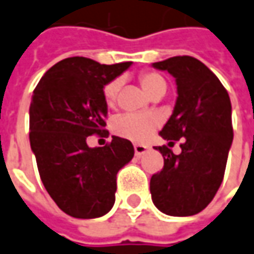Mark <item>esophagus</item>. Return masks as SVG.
<instances>
[{
    "label": "esophagus",
    "mask_w": 254,
    "mask_h": 254,
    "mask_svg": "<svg viewBox=\"0 0 254 254\" xmlns=\"http://www.w3.org/2000/svg\"><path fill=\"white\" fill-rule=\"evenodd\" d=\"M147 149L148 148L145 147V145H141V144H135V145H134V152H135L137 156H141L142 154H145Z\"/></svg>",
    "instance_id": "esophagus-1"
}]
</instances>
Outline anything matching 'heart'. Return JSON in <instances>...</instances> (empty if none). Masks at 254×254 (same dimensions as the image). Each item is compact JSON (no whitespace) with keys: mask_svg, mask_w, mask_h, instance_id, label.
Wrapping results in <instances>:
<instances>
[{"mask_svg":"<svg viewBox=\"0 0 254 254\" xmlns=\"http://www.w3.org/2000/svg\"><path fill=\"white\" fill-rule=\"evenodd\" d=\"M138 81L142 89L152 98L158 93H165L166 81L158 72L147 71L139 74ZM119 92V81L113 79L103 86V99L107 106H115ZM162 123L161 117L156 113H141V115H122L116 117L112 123V130L116 135L130 139L134 142H145Z\"/></svg>","mask_w":254,"mask_h":254,"instance_id":"1","label":"heart"}]
</instances>
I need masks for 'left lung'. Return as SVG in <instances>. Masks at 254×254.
I'll return each mask as SVG.
<instances>
[{
	"instance_id": "1",
	"label": "left lung",
	"mask_w": 254,
	"mask_h": 254,
	"mask_svg": "<svg viewBox=\"0 0 254 254\" xmlns=\"http://www.w3.org/2000/svg\"><path fill=\"white\" fill-rule=\"evenodd\" d=\"M176 78L175 110L161 131L163 138L182 139L175 155L162 145V171L152 175L149 189L156 208L172 217L202 211L217 194L234 139L229 95L217 75L200 60L178 56L152 64Z\"/></svg>"
}]
</instances>
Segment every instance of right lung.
I'll use <instances>...</instances> for the list:
<instances>
[{"label": "right lung", "instance_id": "1", "mask_svg": "<svg viewBox=\"0 0 254 254\" xmlns=\"http://www.w3.org/2000/svg\"><path fill=\"white\" fill-rule=\"evenodd\" d=\"M131 65L69 57L36 85L29 109V139L47 193L65 214L91 219L115 204L116 175L134 156L128 139L112 137L89 148V135H107L103 86Z\"/></svg>", "mask_w": 254, "mask_h": 254}]
</instances>
